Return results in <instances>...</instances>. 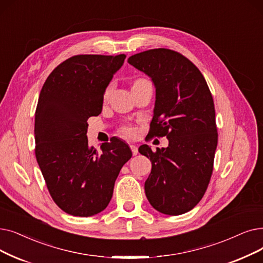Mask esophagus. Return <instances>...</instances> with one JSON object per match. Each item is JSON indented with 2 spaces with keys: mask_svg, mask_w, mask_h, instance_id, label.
<instances>
[{
  "mask_svg": "<svg viewBox=\"0 0 263 263\" xmlns=\"http://www.w3.org/2000/svg\"><path fill=\"white\" fill-rule=\"evenodd\" d=\"M130 148H131V151H132L133 156H136V155H138V153H139L138 146H135V145H130Z\"/></svg>",
  "mask_w": 263,
  "mask_h": 263,
  "instance_id": "34e87169",
  "label": "esophagus"
}]
</instances>
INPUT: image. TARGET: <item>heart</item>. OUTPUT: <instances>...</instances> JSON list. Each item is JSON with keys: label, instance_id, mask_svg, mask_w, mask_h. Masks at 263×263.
<instances>
[{"label": "heart", "instance_id": "obj_1", "mask_svg": "<svg viewBox=\"0 0 263 263\" xmlns=\"http://www.w3.org/2000/svg\"><path fill=\"white\" fill-rule=\"evenodd\" d=\"M138 82H140V81H138ZM109 91H110V88H107V89H106V91H105V95H104V97H105V98H107V97H108V95H109ZM122 132H123L125 135L132 136V135H134L135 130H134L133 128H131V127H124V128L122 129Z\"/></svg>", "mask_w": 263, "mask_h": 263}]
</instances>
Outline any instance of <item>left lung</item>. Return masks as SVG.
<instances>
[{
	"label": "left lung",
	"mask_w": 263,
	"mask_h": 263,
	"mask_svg": "<svg viewBox=\"0 0 263 263\" xmlns=\"http://www.w3.org/2000/svg\"><path fill=\"white\" fill-rule=\"evenodd\" d=\"M128 62L149 76L156 88L148 134L168 140L166 148L156 152L148 145L139 148L152 161L146 197L162 214L187 213L203 198L213 173L218 134L212 93L199 68L174 50H146Z\"/></svg>",
	"instance_id": "8db88e82"
}]
</instances>
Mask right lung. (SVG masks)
I'll list each match as a JSON object with an SVG mask.
<instances>
[{
  "mask_svg": "<svg viewBox=\"0 0 263 263\" xmlns=\"http://www.w3.org/2000/svg\"><path fill=\"white\" fill-rule=\"evenodd\" d=\"M125 54H78L57 66L45 82L35 111V156L54 203L89 217L104 211L128 144L112 138L99 154L87 139V120L102 111L105 90Z\"/></svg>",
  "mask_w": 263,
  "mask_h": 263,
  "instance_id": "add662e5",
  "label": "right lung"
}]
</instances>
